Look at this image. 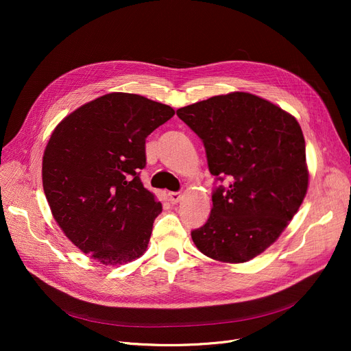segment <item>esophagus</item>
<instances>
[{
	"label": "esophagus",
	"mask_w": 351,
	"mask_h": 351,
	"mask_svg": "<svg viewBox=\"0 0 351 351\" xmlns=\"http://www.w3.org/2000/svg\"><path fill=\"white\" fill-rule=\"evenodd\" d=\"M180 192H169L168 193V199H169V202L171 204H178V202L180 200Z\"/></svg>",
	"instance_id": "34e87169"
}]
</instances>
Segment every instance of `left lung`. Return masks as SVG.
Here are the masks:
<instances>
[{
    "mask_svg": "<svg viewBox=\"0 0 351 351\" xmlns=\"http://www.w3.org/2000/svg\"><path fill=\"white\" fill-rule=\"evenodd\" d=\"M204 142L213 188L210 215L191 232L212 259L243 263L267 249L307 192L306 145L299 122L247 92L212 97L176 110ZM228 179L226 187L219 181Z\"/></svg>",
    "mask_w": 351,
    "mask_h": 351,
    "instance_id": "8db88e82",
    "label": "left lung"
}]
</instances>
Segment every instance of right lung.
I'll return each mask as SVG.
<instances>
[{
	"label": "right lung",
	"instance_id": "right-lung-1",
	"mask_svg": "<svg viewBox=\"0 0 351 351\" xmlns=\"http://www.w3.org/2000/svg\"><path fill=\"white\" fill-rule=\"evenodd\" d=\"M175 110L135 94L112 92L68 115L52 132L43 185L69 241L102 265L142 256L162 204L143 188L145 142Z\"/></svg>",
	"mask_w": 351,
	"mask_h": 351
}]
</instances>
